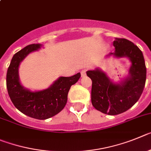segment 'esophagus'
Returning a JSON list of instances; mask_svg holds the SVG:
<instances>
[{
    "instance_id": "34e87169",
    "label": "esophagus",
    "mask_w": 151,
    "mask_h": 151,
    "mask_svg": "<svg viewBox=\"0 0 151 151\" xmlns=\"http://www.w3.org/2000/svg\"><path fill=\"white\" fill-rule=\"evenodd\" d=\"M86 75V70H83L81 71V77H84Z\"/></svg>"
}]
</instances>
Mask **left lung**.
Here are the masks:
<instances>
[{"label": "left lung", "instance_id": "left-lung-1", "mask_svg": "<svg viewBox=\"0 0 151 151\" xmlns=\"http://www.w3.org/2000/svg\"><path fill=\"white\" fill-rule=\"evenodd\" d=\"M114 52L110 55L128 57L132 62L129 77L121 84L113 83L105 73L96 69L88 70L86 75L92 80L91 100L98 111L108 115H117L132 108L142 96L146 81L147 70L143 53L132 42L116 37Z\"/></svg>", "mask_w": 151, "mask_h": 151}]
</instances>
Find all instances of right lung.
<instances>
[{
  "label": "right lung",
  "mask_w": 151,
  "mask_h": 151,
  "mask_svg": "<svg viewBox=\"0 0 151 151\" xmlns=\"http://www.w3.org/2000/svg\"><path fill=\"white\" fill-rule=\"evenodd\" d=\"M40 44H30L13 55L6 73V88L12 102L24 114L37 119H46L59 114L65 106L70 86L78 81L81 73L71 77H59L50 88L32 92L25 89L19 80V66L30 52Z\"/></svg>",
  "instance_id": "right-lung-1"
}]
</instances>
